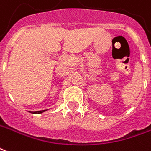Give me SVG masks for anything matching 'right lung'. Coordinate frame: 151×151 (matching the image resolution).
<instances>
[{
	"label": "right lung",
	"mask_w": 151,
	"mask_h": 151,
	"mask_svg": "<svg viewBox=\"0 0 151 151\" xmlns=\"http://www.w3.org/2000/svg\"><path fill=\"white\" fill-rule=\"evenodd\" d=\"M46 110H40V111H34V112H31V113H33V114H41V113H43L45 112Z\"/></svg>",
	"instance_id": "right-lung-1"
}]
</instances>
